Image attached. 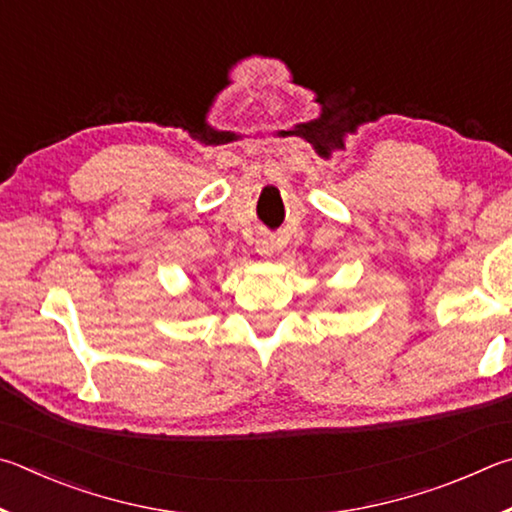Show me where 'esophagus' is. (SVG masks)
Wrapping results in <instances>:
<instances>
[{
  "mask_svg": "<svg viewBox=\"0 0 512 512\" xmlns=\"http://www.w3.org/2000/svg\"><path fill=\"white\" fill-rule=\"evenodd\" d=\"M274 249H276V242H274L272 236H263V238L256 240V251H258V254L272 256Z\"/></svg>",
  "mask_w": 512,
  "mask_h": 512,
  "instance_id": "34e87169",
  "label": "esophagus"
}]
</instances>
